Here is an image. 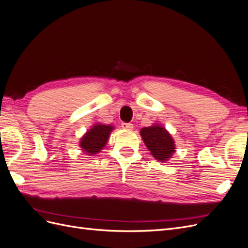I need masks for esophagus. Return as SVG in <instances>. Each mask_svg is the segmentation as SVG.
<instances>
[{"mask_svg":"<svg viewBox=\"0 0 248 248\" xmlns=\"http://www.w3.org/2000/svg\"><path fill=\"white\" fill-rule=\"evenodd\" d=\"M122 128L124 130H132L133 129V125L131 123H123L122 124Z\"/></svg>","mask_w":248,"mask_h":248,"instance_id":"obj_1","label":"esophagus"}]
</instances>
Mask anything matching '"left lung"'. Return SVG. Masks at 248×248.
<instances>
[{"label":"left lung","instance_id":"8db88e82","mask_svg":"<svg viewBox=\"0 0 248 248\" xmlns=\"http://www.w3.org/2000/svg\"><path fill=\"white\" fill-rule=\"evenodd\" d=\"M140 134L147 149L157 161H168L176 152L175 140L171 134L159 123L144 127Z\"/></svg>","mask_w":248,"mask_h":248}]
</instances>
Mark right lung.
<instances>
[{
  "label": "right lung",
  "mask_w": 248,
  "mask_h": 248,
  "mask_svg": "<svg viewBox=\"0 0 248 248\" xmlns=\"http://www.w3.org/2000/svg\"><path fill=\"white\" fill-rule=\"evenodd\" d=\"M114 129V126L101 123L91 126V128L80 138L79 148L81 152L88 156H94L101 152V150L107 146L110 132Z\"/></svg>",
  "instance_id": "1"
}]
</instances>
